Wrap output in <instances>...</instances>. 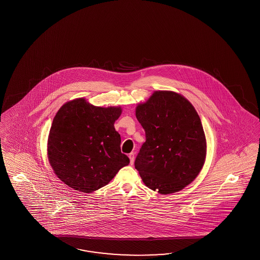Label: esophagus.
<instances>
[{"label": "esophagus", "instance_id": "obj_1", "mask_svg": "<svg viewBox=\"0 0 260 260\" xmlns=\"http://www.w3.org/2000/svg\"><path fill=\"white\" fill-rule=\"evenodd\" d=\"M128 157H129V159H130V164L133 165L134 164V160H135V153L134 152H131V153H129L128 155Z\"/></svg>", "mask_w": 260, "mask_h": 260}]
</instances>
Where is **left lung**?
Here are the masks:
<instances>
[{
  "label": "left lung",
  "mask_w": 260,
  "mask_h": 260,
  "mask_svg": "<svg viewBox=\"0 0 260 260\" xmlns=\"http://www.w3.org/2000/svg\"><path fill=\"white\" fill-rule=\"evenodd\" d=\"M136 116L146 133L135 160L144 184L170 194L192 182L205 164L206 139L191 103L175 92L155 91Z\"/></svg>",
  "instance_id": "obj_1"
}]
</instances>
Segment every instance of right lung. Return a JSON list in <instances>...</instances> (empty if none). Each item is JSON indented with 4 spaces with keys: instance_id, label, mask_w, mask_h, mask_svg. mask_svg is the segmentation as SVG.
I'll use <instances>...</instances> for the list:
<instances>
[{
    "instance_id": "obj_1",
    "label": "right lung",
    "mask_w": 260,
    "mask_h": 260,
    "mask_svg": "<svg viewBox=\"0 0 260 260\" xmlns=\"http://www.w3.org/2000/svg\"><path fill=\"white\" fill-rule=\"evenodd\" d=\"M121 107L102 108L84 99L67 102L50 128L47 155L55 175L85 193L106 186L130 160L121 151L114 122Z\"/></svg>"
}]
</instances>
